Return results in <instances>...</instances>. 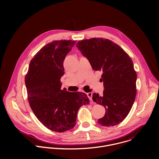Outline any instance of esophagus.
Returning <instances> with one entry per match:
<instances>
[{
	"instance_id": "1",
	"label": "esophagus",
	"mask_w": 159,
	"mask_h": 159,
	"mask_svg": "<svg viewBox=\"0 0 159 159\" xmlns=\"http://www.w3.org/2000/svg\"><path fill=\"white\" fill-rule=\"evenodd\" d=\"M86 94H87L88 97H89V100H92V92H88V93H87Z\"/></svg>"
}]
</instances>
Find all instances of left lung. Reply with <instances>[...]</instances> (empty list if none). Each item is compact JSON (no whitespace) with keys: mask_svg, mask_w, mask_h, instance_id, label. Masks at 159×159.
I'll list each match as a JSON object with an SVG mask.
<instances>
[{"mask_svg":"<svg viewBox=\"0 0 159 159\" xmlns=\"http://www.w3.org/2000/svg\"><path fill=\"white\" fill-rule=\"evenodd\" d=\"M76 46L93 70L102 71L103 95L94 93L92 97L106 110L98 123L105 127L119 124L129 113L136 97V73L131 58L119 46L107 39L83 40Z\"/></svg>","mask_w":159,"mask_h":159,"instance_id":"8db88e82","label":"left lung"}]
</instances>
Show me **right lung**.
Returning <instances> with one entry per match:
<instances>
[{
	"label": "right lung",
	"mask_w": 159,
	"mask_h": 159,
	"mask_svg": "<svg viewBox=\"0 0 159 159\" xmlns=\"http://www.w3.org/2000/svg\"><path fill=\"white\" fill-rule=\"evenodd\" d=\"M75 43L57 40L46 45L31 60L25 77L32 110L46 128L57 132L73 129L78 110L89 102L85 93L61 89L64 61Z\"/></svg>",
	"instance_id": "obj_1"
}]
</instances>
